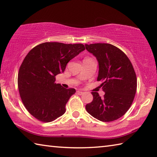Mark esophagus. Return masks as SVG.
Here are the masks:
<instances>
[{"mask_svg":"<svg viewBox=\"0 0 157 157\" xmlns=\"http://www.w3.org/2000/svg\"><path fill=\"white\" fill-rule=\"evenodd\" d=\"M84 93V92H82V91H81V90H78L77 91V94H78V95H82V94Z\"/></svg>","mask_w":157,"mask_h":157,"instance_id":"esophagus-1","label":"esophagus"}]
</instances>
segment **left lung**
Segmentation results:
<instances>
[{
  "label": "left lung",
  "instance_id": "1",
  "mask_svg": "<svg viewBox=\"0 0 157 157\" xmlns=\"http://www.w3.org/2000/svg\"><path fill=\"white\" fill-rule=\"evenodd\" d=\"M98 59V81L105 92L104 98L92 92L93 99L86 105L87 112L99 121L109 122L120 118L129 109L136 90V77L132 63L123 51L106 43L85 44Z\"/></svg>",
  "mask_w": 157,
  "mask_h": 157
}]
</instances>
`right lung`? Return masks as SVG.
<instances>
[{"label":"right lung","instance_id":"add662e5","mask_svg":"<svg viewBox=\"0 0 157 157\" xmlns=\"http://www.w3.org/2000/svg\"><path fill=\"white\" fill-rule=\"evenodd\" d=\"M84 49L82 44L44 42L28 53L20 67L18 86L24 106L34 117L51 122L65 113L75 89L56 84V75Z\"/></svg>","mask_w":157,"mask_h":157}]
</instances>
